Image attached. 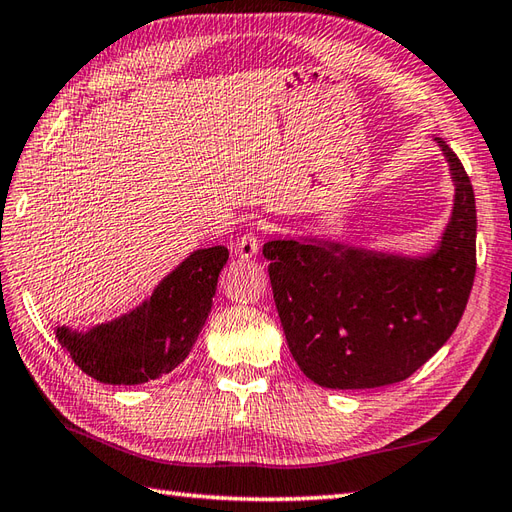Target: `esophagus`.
Returning <instances> with one entry per match:
<instances>
[{"mask_svg": "<svg viewBox=\"0 0 512 512\" xmlns=\"http://www.w3.org/2000/svg\"><path fill=\"white\" fill-rule=\"evenodd\" d=\"M258 230H263V227H260V223H258V227H254V230H247L241 238H238L236 241V245H234V252L238 254V258H252V256H256L258 254V247H260V243H258Z\"/></svg>", "mask_w": 512, "mask_h": 512, "instance_id": "1", "label": "esophagus"}]
</instances>
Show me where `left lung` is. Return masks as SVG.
Masks as SVG:
<instances>
[{"label":"left lung","instance_id":"1","mask_svg":"<svg viewBox=\"0 0 512 512\" xmlns=\"http://www.w3.org/2000/svg\"><path fill=\"white\" fill-rule=\"evenodd\" d=\"M456 181L440 247L427 258L326 241H269V280L291 355L322 388L366 390L414 374L456 331L475 278V195L449 144Z\"/></svg>","mask_w":512,"mask_h":512}]
</instances>
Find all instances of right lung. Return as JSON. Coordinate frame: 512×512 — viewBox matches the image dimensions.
I'll use <instances>...</instances> for the list:
<instances>
[{
    "instance_id": "right-lung-1",
    "label": "right lung",
    "mask_w": 512,
    "mask_h": 512,
    "mask_svg": "<svg viewBox=\"0 0 512 512\" xmlns=\"http://www.w3.org/2000/svg\"><path fill=\"white\" fill-rule=\"evenodd\" d=\"M227 247L197 249L138 309L87 333L56 328V339L89 377L138 385L175 370L195 346L212 309Z\"/></svg>"
}]
</instances>
